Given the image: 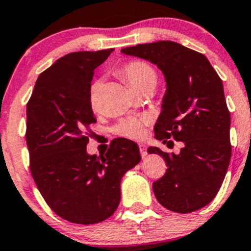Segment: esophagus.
<instances>
[{
    "label": "esophagus",
    "mask_w": 251,
    "mask_h": 251,
    "mask_svg": "<svg viewBox=\"0 0 251 251\" xmlns=\"http://www.w3.org/2000/svg\"><path fill=\"white\" fill-rule=\"evenodd\" d=\"M138 148H140V153H141L142 158H146V156H147V147H146V144L140 143V144H138Z\"/></svg>",
    "instance_id": "1"
}]
</instances>
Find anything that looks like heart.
<instances>
[{"instance_id":"heart-1","label":"heart","mask_w":251,"mask_h":251,"mask_svg":"<svg viewBox=\"0 0 251 251\" xmlns=\"http://www.w3.org/2000/svg\"><path fill=\"white\" fill-rule=\"evenodd\" d=\"M119 74L121 75L131 87L135 88L137 92L146 88H154L156 83V73L153 68L146 62L142 60H132L119 69ZM100 83L98 81L92 83L90 88V105L93 110L98 108V95H100ZM149 124V119L147 116H132L125 120H121L116 125L115 131L118 135L124 136V137L132 138V140H138L144 135L146 126Z\"/></svg>"}]
</instances>
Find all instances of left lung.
I'll return each instance as SVG.
<instances>
[{
  "label": "left lung",
  "mask_w": 251,
  "mask_h": 251,
  "mask_svg": "<svg viewBox=\"0 0 251 251\" xmlns=\"http://www.w3.org/2000/svg\"><path fill=\"white\" fill-rule=\"evenodd\" d=\"M121 52L149 60L163 72L166 92L154 126L155 138L164 144L168 140L184 143L178 154L148 148L168 166L153 183L156 199L179 214L201 209L216 197L231 160V114L222 80L204 54L174 41L137 45Z\"/></svg>",
  "instance_id": "8db88e82"
}]
</instances>
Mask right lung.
I'll return each instance as SVG.
<instances>
[{
	"label": "right lung",
	"mask_w": 251,
	"mask_h": 251,
	"mask_svg": "<svg viewBox=\"0 0 251 251\" xmlns=\"http://www.w3.org/2000/svg\"><path fill=\"white\" fill-rule=\"evenodd\" d=\"M113 52H73L40 74L26 104L30 171L48 206L73 224L110 217L120 203V182L141 161L140 148L114 140L104 155H90L85 135L96 123L90 105L95 69Z\"/></svg>",
	"instance_id": "right-lung-1"
}]
</instances>
